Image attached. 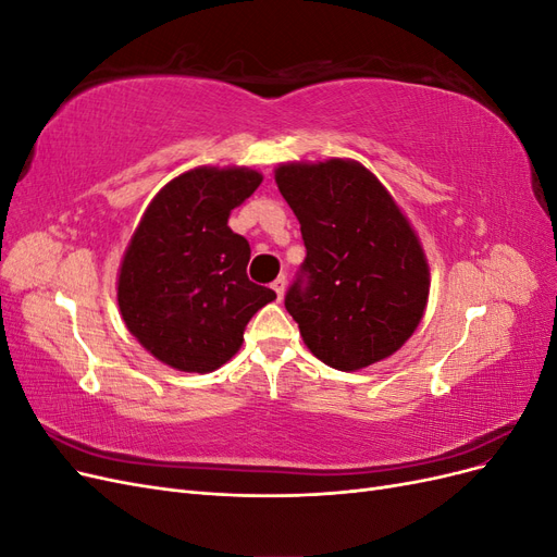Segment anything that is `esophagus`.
I'll list each match as a JSON object with an SVG mask.
<instances>
[{
	"instance_id": "34e87169",
	"label": "esophagus",
	"mask_w": 557,
	"mask_h": 557,
	"mask_svg": "<svg viewBox=\"0 0 557 557\" xmlns=\"http://www.w3.org/2000/svg\"><path fill=\"white\" fill-rule=\"evenodd\" d=\"M272 288H274L278 301H281V299H283V293H285V276H278V278L272 283Z\"/></svg>"
}]
</instances>
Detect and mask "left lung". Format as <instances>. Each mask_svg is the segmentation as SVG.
<instances>
[{
    "label": "left lung",
    "mask_w": 557,
    "mask_h": 557,
    "mask_svg": "<svg viewBox=\"0 0 557 557\" xmlns=\"http://www.w3.org/2000/svg\"><path fill=\"white\" fill-rule=\"evenodd\" d=\"M274 178L307 246L305 278L285 295L307 348L339 372L391 358L430 297V264L409 218L356 160L281 162Z\"/></svg>",
    "instance_id": "left-lung-1"
}]
</instances>
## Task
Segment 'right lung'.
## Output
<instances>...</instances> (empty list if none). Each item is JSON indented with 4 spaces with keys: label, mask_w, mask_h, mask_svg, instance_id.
Returning <instances> with one entry per match:
<instances>
[{
    "label": "right lung",
    "mask_w": 557,
    "mask_h": 557,
    "mask_svg": "<svg viewBox=\"0 0 557 557\" xmlns=\"http://www.w3.org/2000/svg\"><path fill=\"white\" fill-rule=\"evenodd\" d=\"M250 166H195L150 199L117 269V309L150 356L209 374L237 356L248 320L276 293L248 281L250 246L227 225L258 190Z\"/></svg>",
    "instance_id": "add662e5"
}]
</instances>
